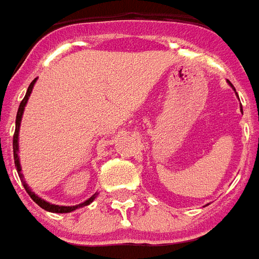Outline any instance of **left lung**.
Listing matches in <instances>:
<instances>
[{"mask_svg":"<svg viewBox=\"0 0 259 259\" xmlns=\"http://www.w3.org/2000/svg\"><path fill=\"white\" fill-rule=\"evenodd\" d=\"M227 82H229V85H230V86H232V88H233V89H234V86H233V85H232V83H230V80H227ZM234 91H236V89H234Z\"/></svg>","mask_w":259,"mask_h":259,"instance_id":"1","label":"left lung"}]
</instances>
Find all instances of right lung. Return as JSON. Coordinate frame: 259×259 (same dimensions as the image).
<instances>
[{"label":"right lung","instance_id":"right-lung-1","mask_svg":"<svg viewBox=\"0 0 259 259\" xmlns=\"http://www.w3.org/2000/svg\"><path fill=\"white\" fill-rule=\"evenodd\" d=\"M34 83H36V79L32 80V83L29 85V88H27V92L26 95H25V97H23V100L21 102V104H19V109H18V113H16V122H15V134H14V160H15V167L16 170H18V174H19V179H21L22 184H23V187H25V190H26V192L29 194V197L32 198L34 202L37 203L40 208H43L45 210H49V212H54V213H68V212H72V210H75V209L78 208H82V206H86V205H89L91 202H93V199L96 198L97 194H95V195H92L89 199H86L85 202L79 203V205H75V206H60V205H53V203L47 202V201H45V199H41V198H38L34 192L27 187L26 181L23 180V176H22L21 173V163H19V156H18V152H19V146H18V137H19V126H21V121H22V114H23V110H25V106H26L27 100H29V96H30V93H32V89L33 86H34Z\"/></svg>","mask_w":259,"mask_h":259}]
</instances>
